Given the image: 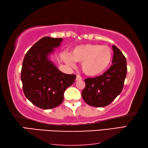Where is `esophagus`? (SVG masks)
Returning a JSON list of instances; mask_svg holds the SVG:
<instances>
[{"mask_svg": "<svg viewBox=\"0 0 148 148\" xmlns=\"http://www.w3.org/2000/svg\"><path fill=\"white\" fill-rule=\"evenodd\" d=\"M82 79H83V78H82V76H80L79 75H77L76 79V81H80V80H82Z\"/></svg>", "mask_w": 148, "mask_h": 148, "instance_id": "obj_1", "label": "esophagus"}]
</instances>
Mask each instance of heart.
Returning <instances> with one entry per match:
<instances>
[{"instance_id": "heart-1", "label": "heart", "mask_w": 148, "mask_h": 148, "mask_svg": "<svg viewBox=\"0 0 148 148\" xmlns=\"http://www.w3.org/2000/svg\"><path fill=\"white\" fill-rule=\"evenodd\" d=\"M65 56L67 63L73 65L72 60L82 62V71L89 76H97L109 68L112 63L113 54L111 49L100 44H86L74 47L70 53Z\"/></svg>"}]
</instances>
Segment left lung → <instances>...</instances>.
Here are the masks:
<instances>
[{
    "label": "left lung",
    "instance_id": "1",
    "mask_svg": "<svg viewBox=\"0 0 148 148\" xmlns=\"http://www.w3.org/2000/svg\"><path fill=\"white\" fill-rule=\"evenodd\" d=\"M112 65L102 75L87 77L86 87L82 91L84 101L89 106L104 107L109 105L121 93L123 88L127 68L124 55L116 46H112Z\"/></svg>",
    "mask_w": 148,
    "mask_h": 148
}]
</instances>
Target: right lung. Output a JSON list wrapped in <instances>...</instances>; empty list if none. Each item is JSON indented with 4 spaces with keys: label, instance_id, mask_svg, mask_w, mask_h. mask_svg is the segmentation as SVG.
<instances>
[{
    "label": "right lung",
    "instance_id": "1",
    "mask_svg": "<svg viewBox=\"0 0 148 148\" xmlns=\"http://www.w3.org/2000/svg\"><path fill=\"white\" fill-rule=\"evenodd\" d=\"M62 40L45 36L25 56L21 72L23 92L29 101L40 108L51 109L61 104L64 91L76 79V75L62 73L47 59Z\"/></svg>",
    "mask_w": 148,
    "mask_h": 148
}]
</instances>
